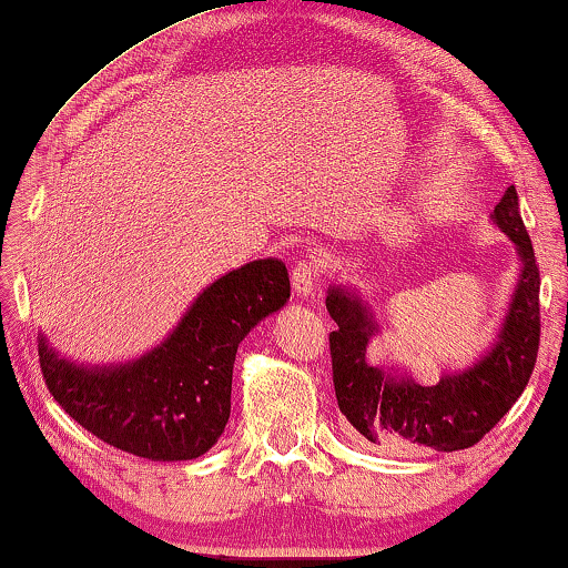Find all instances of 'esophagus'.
Listing matches in <instances>:
<instances>
[{
	"label": "esophagus",
	"mask_w": 568,
	"mask_h": 568,
	"mask_svg": "<svg viewBox=\"0 0 568 568\" xmlns=\"http://www.w3.org/2000/svg\"><path fill=\"white\" fill-rule=\"evenodd\" d=\"M317 278H321V263L297 261L292 268V290L297 297H313Z\"/></svg>",
	"instance_id": "obj_1"
}]
</instances>
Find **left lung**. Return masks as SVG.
I'll return each mask as SVG.
<instances>
[{
    "label": "left lung",
    "instance_id": "left-lung-1",
    "mask_svg": "<svg viewBox=\"0 0 568 568\" xmlns=\"http://www.w3.org/2000/svg\"><path fill=\"white\" fill-rule=\"evenodd\" d=\"M491 220L517 247V286L491 348L470 367L445 372L437 385L416 383L395 364L369 362V341L379 333L372 307L348 286L333 284L328 290L325 307L338 325L331 333L338 408L372 445L393 453L473 447L527 387L540 344V271L515 185L504 191Z\"/></svg>",
    "mask_w": 568,
    "mask_h": 568
}]
</instances>
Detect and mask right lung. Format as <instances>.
Segmentation results:
<instances>
[{"mask_svg": "<svg viewBox=\"0 0 568 568\" xmlns=\"http://www.w3.org/2000/svg\"><path fill=\"white\" fill-rule=\"evenodd\" d=\"M290 300V274L261 258L206 286L168 338L131 362L77 364L38 333L53 400L98 439L150 460L209 453L230 418L240 341Z\"/></svg>", "mask_w": 568, "mask_h": 568, "instance_id": "add662e5", "label": "right lung"}]
</instances>
